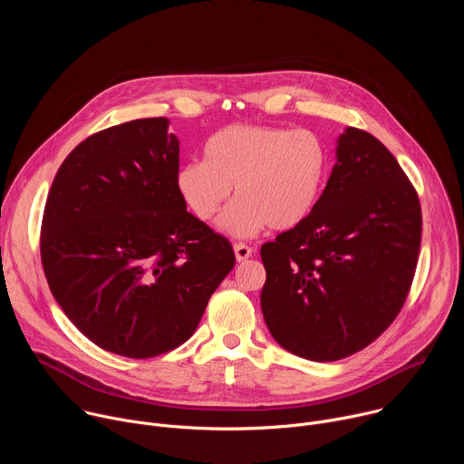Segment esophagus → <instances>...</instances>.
Returning <instances> with one entry per match:
<instances>
[{"mask_svg":"<svg viewBox=\"0 0 464 464\" xmlns=\"http://www.w3.org/2000/svg\"><path fill=\"white\" fill-rule=\"evenodd\" d=\"M251 255H253V247H251V246L242 244V242H240V244H235V256H237L238 262L247 260Z\"/></svg>","mask_w":464,"mask_h":464,"instance_id":"1","label":"esophagus"}]
</instances>
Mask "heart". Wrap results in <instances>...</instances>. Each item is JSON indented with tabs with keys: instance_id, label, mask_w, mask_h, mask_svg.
Masks as SVG:
<instances>
[{
	"instance_id": "b5f03b06",
	"label": "heart",
	"mask_w": 464,
	"mask_h": 464,
	"mask_svg": "<svg viewBox=\"0 0 464 464\" xmlns=\"http://www.w3.org/2000/svg\"><path fill=\"white\" fill-rule=\"evenodd\" d=\"M330 156L308 130L264 124H229L206 141L204 161L179 167L176 188L185 206L211 222L229 200L220 226L235 237H251L268 226L286 231L304 222L319 202Z\"/></svg>"
}]
</instances>
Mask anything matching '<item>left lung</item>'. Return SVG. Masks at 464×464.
Returning a JSON list of instances; mask_svg holds the SVG:
<instances>
[{
    "label": "left lung",
    "mask_w": 464,
    "mask_h": 464,
    "mask_svg": "<svg viewBox=\"0 0 464 464\" xmlns=\"http://www.w3.org/2000/svg\"><path fill=\"white\" fill-rule=\"evenodd\" d=\"M420 235L419 196L399 161L345 128L310 217L260 247V306L276 342L312 362L365 349L404 306Z\"/></svg>",
    "instance_id": "obj_1"
}]
</instances>
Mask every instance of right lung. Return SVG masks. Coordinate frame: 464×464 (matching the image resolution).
<instances>
[{"mask_svg":"<svg viewBox=\"0 0 464 464\" xmlns=\"http://www.w3.org/2000/svg\"><path fill=\"white\" fill-rule=\"evenodd\" d=\"M169 119H136L84 140L60 165L40 253L53 297L81 333L126 358L185 343L235 266L226 237L187 213Z\"/></svg>","mask_w":464,"mask_h":464,"instance_id":"add662e5","label":"right lung"}]
</instances>
